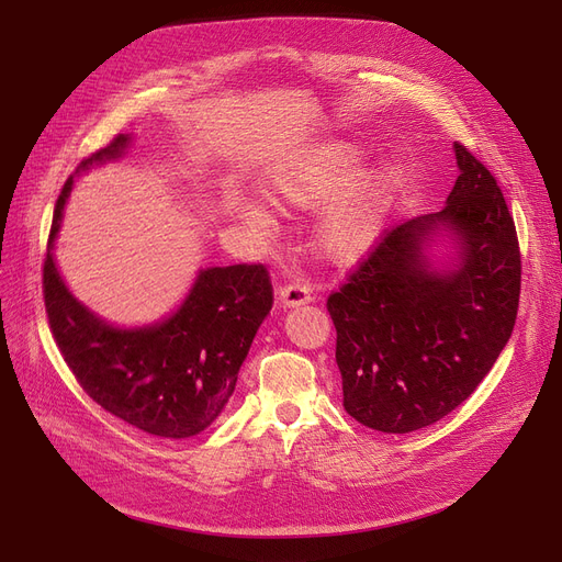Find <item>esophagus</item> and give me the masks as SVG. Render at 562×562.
I'll return each instance as SVG.
<instances>
[{"label": "esophagus", "mask_w": 562, "mask_h": 562, "mask_svg": "<svg viewBox=\"0 0 562 562\" xmlns=\"http://www.w3.org/2000/svg\"><path fill=\"white\" fill-rule=\"evenodd\" d=\"M278 299L282 307H299L312 301V291L303 284H286L278 289Z\"/></svg>", "instance_id": "esophagus-1"}]
</instances>
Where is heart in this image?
Returning a JSON list of instances; mask_svg holds the SVG:
<instances>
[{
    "instance_id": "b5f03b06",
    "label": "heart",
    "mask_w": 562,
    "mask_h": 562,
    "mask_svg": "<svg viewBox=\"0 0 562 562\" xmlns=\"http://www.w3.org/2000/svg\"><path fill=\"white\" fill-rule=\"evenodd\" d=\"M362 149L353 142H322L278 165L261 183L263 200L280 211L324 206L312 229L316 252L333 263H353L370 252L393 213L404 179L397 160L360 169ZM234 217L263 229L268 215L252 202H236Z\"/></svg>"
}]
</instances>
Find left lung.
I'll use <instances>...</instances> for the list:
<instances>
[{
  "label": "left lung",
  "instance_id": "8db88e82",
  "mask_svg": "<svg viewBox=\"0 0 562 562\" xmlns=\"http://www.w3.org/2000/svg\"><path fill=\"white\" fill-rule=\"evenodd\" d=\"M454 158L446 206L387 232L328 299L341 404L376 431L408 434L446 418L473 395L515 328V221L490 169L457 142Z\"/></svg>",
  "mask_w": 562,
  "mask_h": 562
}]
</instances>
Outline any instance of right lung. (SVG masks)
I'll return each instance as SVG.
<instances>
[{"label": "right lung", "mask_w": 562, "mask_h": 562, "mask_svg": "<svg viewBox=\"0 0 562 562\" xmlns=\"http://www.w3.org/2000/svg\"><path fill=\"white\" fill-rule=\"evenodd\" d=\"M131 142L133 135L114 137L66 181L43 266L45 312L64 360L93 402L146 434L190 438L232 400L240 364L273 307V286L261 263L200 268L177 310L144 326H116L72 294L55 259L72 183L91 167L119 160Z\"/></svg>", "instance_id": "1"}]
</instances>
